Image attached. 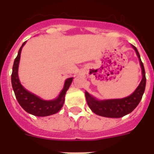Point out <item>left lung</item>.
<instances>
[{"label": "left lung", "mask_w": 154, "mask_h": 154, "mask_svg": "<svg viewBox=\"0 0 154 154\" xmlns=\"http://www.w3.org/2000/svg\"><path fill=\"white\" fill-rule=\"evenodd\" d=\"M133 46V49L136 51L137 56L140 60L141 69H142L143 78L140 83L138 85L133 94L123 99H106V100H98L87 92H85L87 104L92 109L94 113L101 116L109 118H120L130 113L140 102L146 87V74L143 64L141 61L140 56L137 51V48Z\"/></svg>", "instance_id": "1"}]
</instances>
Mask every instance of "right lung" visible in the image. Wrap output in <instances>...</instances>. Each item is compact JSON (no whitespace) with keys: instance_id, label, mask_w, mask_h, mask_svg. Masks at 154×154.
Returning a JSON list of instances; mask_svg holds the SVG:
<instances>
[{"instance_id":"add662e5","label":"right lung","mask_w":154,"mask_h":154,"mask_svg":"<svg viewBox=\"0 0 154 154\" xmlns=\"http://www.w3.org/2000/svg\"><path fill=\"white\" fill-rule=\"evenodd\" d=\"M26 42H24L18 51L17 57L14 59L12 69L11 84L16 99L21 107L27 112L36 116H47L58 112L62 109L65 102V93L69 89L73 78H69L65 80L63 89L57 99L53 100H43L35 94L28 92L21 84L18 79V65L22 47Z\"/></svg>"}]
</instances>
